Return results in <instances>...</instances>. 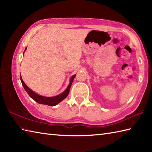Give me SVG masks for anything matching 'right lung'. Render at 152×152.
<instances>
[{
  "mask_svg": "<svg viewBox=\"0 0 152 152\" xmlns=\"http://www.w3.org/2000/svg\"><path fill=\"white\" fill-rule=\"evenodd\" d=\"M27 50V48H25V51ZM76 74H74V76H72L71 77L70 80V83L68 86L67 88L66 89L65 91L64 92H63L62 93H61L59 95L57 96H52V97H48V96H44L37 94V93H34V91H32V90L28 88L27 86L25 84V82H23V80H22L21 76H20V80L23 86L24 89H25V91H27V93L28 94V95L30 96V97H31L33 99L34 101H35L36 102H37L39 104H46V105H48V106H56L57 104H59L60 102H61L63 101V99H65L66 96H68V95L69 94V91H70V86L72 85V83L74 80V78H75Z\"/></svg>",
  "mask_w": 152,
  "mask_h": 152,
  "instance_id": "right-lung-1",
  "label": "right lung"
}]
</instances>
